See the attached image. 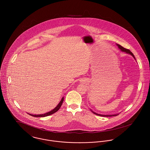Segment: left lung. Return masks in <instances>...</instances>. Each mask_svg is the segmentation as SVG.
<instances>
[{
    "mask_svg": "<svg viewBox=\"0 0 150 150\" xmlns=\"http://www.w3.org/2000/svg\"><path fill=\"white\" fill-rule=\"evenodd\" d=\"M117 46H118V47H119V48L120 50H122V51H123V52H126V53H129V54H130L134 59H135V57H134V54H133V53L130 51V50H128V49H126V48H123V47H122L121 45H117ZM93 112V111H92ZM94 114H96V115H99V116H104V117H110V116H117V115L116 114V115H100V114H97V113H95V112H93Z\"/></svg>",
    "mask_w": 150,
    "mask_h": 150,
    "instance_id": "8db88e82",
    "label": "left lung"
}]
</instances>
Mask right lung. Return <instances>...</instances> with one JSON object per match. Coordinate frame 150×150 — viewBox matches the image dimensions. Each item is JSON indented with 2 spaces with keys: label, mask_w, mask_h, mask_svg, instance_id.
<instances>
[{
  "label": "right lung",
  "mask_w": 150,
  "mask_h": 150,
  "mask_svg": "<svg viewBox=\"0 0 150 150\" xmlns=\"http://www.w3.org/2000/svg\"><path fill=\"white\" fill-rule=\"evenodd\" d=\"M63 100H64V98L63 97L62 100H60V103L57 105V106H56L54 109H53L52 110H51L50 112H48V113H47L42 114V115H36L29 114V113H28V114H29L30 115H31V116H34V117H45V116H50V115H52V114H53V113H54L56 112H57V111L60 109V108L61 107L62 104V103H63Z\"/></svg>",
  "instance_id": "right-lung-1"
}]
</instances>
